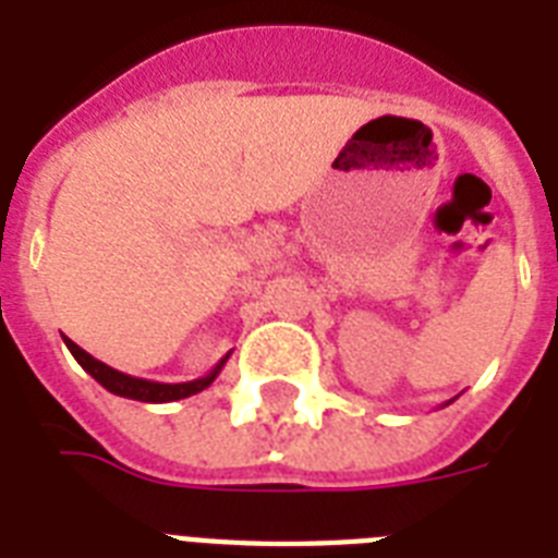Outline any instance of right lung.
Wrapping results in <instances>:
<instances>
[{
    "mask_svg": "<svg viewBox=\"0 0 558 558\" xmlns=\"http://www.w3.org/2000/svg\"><path fill=\"white\" fill-rule=\"evenodd\" d=\"M65 348H69V353L77 359V365L89 373L92 379L100 381V385H104L109 393H116V397H124V399H138V402H177V399L193 397V393H199V390L208 388L210 381L217 379L219 371H222L228 362V356L219 359L217 367H214L208 376H202V379L168 385V381L138 379V376H130V373H121V371H116V367L104 365V362H98L95 356H89L86 350L77 348L72 339H65Z\"/></svg>",
    "mask_w": 558,
    "mask_h": 558,
    "instance_id": "obj_1",
    "label": "right lung"
}]
</instances>
